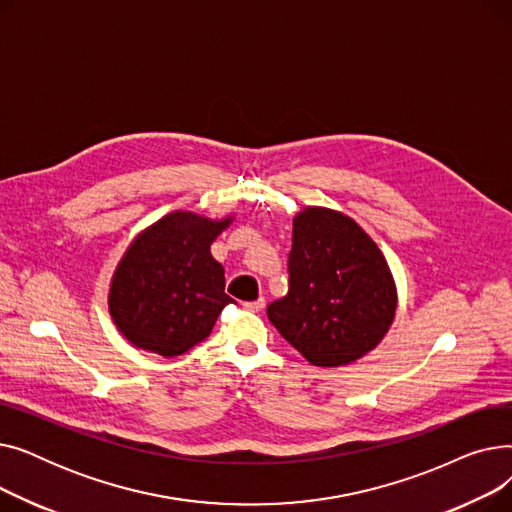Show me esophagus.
Returning <instances> with one entry per match:
<instances>
[{"label":"esophagus","instance_id":"1","mask_svg":"<svg viewBox=\"0 0 512 512\" xmlns=\"http://www.w3.org/2000/svg\"><path fill=\"white\" fill-rule=\"evenodd\" d=\"M242 307H245L247 311H253V313H257V311H261V309L265 307V299H257V301H249V303H242Z\"/></svg>","mask_w":512,"mask_h":512}]
</instances>
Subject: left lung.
Instances as JSON below:
<instances>
[{"label":"left lung","instance_id":"8db88e82","mask_svg":"<svg viewBox=\"0 0 512 512\" xmlns=\"http://www.w3.org/2000/svg\"><path fill=\"white\" fill-rule=\"evenodd\" d=\"M288 274V294L267 317L311 365L353 363L390 330L398 303L392 272L348 215L328 207L294 215Z\"/></svg>","mask_w":512,"mask_h":512}]
</instances>
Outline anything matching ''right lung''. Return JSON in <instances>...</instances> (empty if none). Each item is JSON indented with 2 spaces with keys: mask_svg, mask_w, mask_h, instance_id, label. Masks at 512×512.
Masks as SVG:
<instances>
[{
  "mask_svg": "<svg viewBox=\"0 0 512 512\" xmlns=\"http://www.w3.org/2000/svg\"><path fill=\"white\" fill-rule=\"evenodd\" d=\"M232 224L193 211H174L130 242L110 284V315L137 348L178 357L205 340L222 309L224 267L211 242Z\"/></svg>",
  "mask_w": 512,
  "mask_h": 512,
  "instance_id": "1",
  "label": "right lung"
}]
</instances>
